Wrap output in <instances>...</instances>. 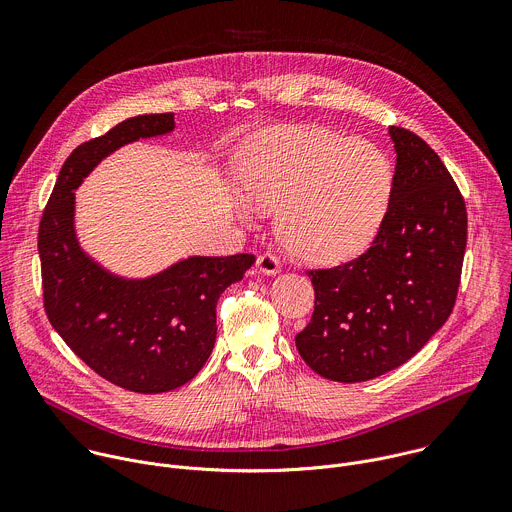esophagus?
<instances>
[{"mask_svg":"<svg viewBox=\"0 0 512 512\" xmlns=\"http://www.w3.org/2000/svg\"><path fill=\"white\" fill-rule=\"evenodd\" d=\"M257 267H259V271L265 273V275H275V273H279V269H281L279 259L275 257V253H263V255H259V257H257Z\"/></svg>","mask_w":512,"mask_h":512,"instance_id":"1","label":"esophagus"}]
</instances>
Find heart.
Listing matches in <instances>:
<instances>
[{"label":"heart","instance_id":"obj_1","mask_svg":"<svg viewBox=\"0 0 512 512\" xmlns=\"http://www.w3.org/2000/svg\"><path fill=\"white\" fill-rule=\"evenodd\" d=\"M393 180V164L379 145L314 125L261 133L241 164L247 198L279 210L283 243L318 263L350 259L371 245Z\"/></svg>","mask_w":512,"mask_h":512}]
</instances>
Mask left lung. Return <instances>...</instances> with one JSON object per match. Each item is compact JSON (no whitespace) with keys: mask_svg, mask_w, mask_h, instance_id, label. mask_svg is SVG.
<instances>
[{"mask_svg":"<svg viewBox=\"0 0 512 512\" xmlns=\"http://www.w3.org/2000/svg\"><path fill=\"white\" fill-rule=\"evenodd\" d=\"M397 166L371 247L336 267L308 269L314 314L296 334L308 367L338 383L381 377L450 318L462 277L468 214L460 188L429 145L391 125Z\"/></svg>","mask_w":512,"mask_h":512,"instance_id":"obj_1","label":"left lung"}]
</instances>
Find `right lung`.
Masks as SVG:
<instances>
[{
    "instance_id": "obj_1",
    "label": "right lung",
    "mask_w": 512,
    "mask_h": 512,
    "mask_svg": "<svg viewBox=\"0 0 512 512\" xmlns=\"http://www.w3.org/2000/svg\"><path fill=\"white\" fill-rule=\"evenodd\" d=\"M174 129V113L137 115L81 143L60 168L38 229L44 310L89 369L133 393H166L198 375L216 338V304L255 263L251 253L190 257L164 273L119 279L79 247L75 192L111 152Z\"/></svg>"
}]
</instances>
